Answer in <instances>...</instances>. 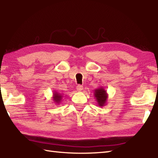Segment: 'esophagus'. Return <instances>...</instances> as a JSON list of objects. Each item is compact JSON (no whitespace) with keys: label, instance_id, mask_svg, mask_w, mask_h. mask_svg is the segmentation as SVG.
I'll return each instance as SVG.
<instances>
[{"label":"esophagus","instance_id":"34e87169","mask_svg":"<svg viewBox=\"0 0 158 158\" xmlns=\"http://www.w3.org/2000/svg\"><path fill=\"white\" fill-rule=\"evenodd\" d=\"M77 91H82L83 89V87L81 85H78L77 86Z\"/></svg>","mask_w":158,"mask_h":158}]
</instances>
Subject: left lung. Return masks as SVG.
Listing matches in <instances>:
<instances>
[{
    "label": "left lung",
    "instance_id": "obj_1",
    "mask_svg": "<svg viewBox=\"0 0 158 158\" xmlns=\"http://www.w3.org/2000/svg\"><path fill=\"white\" fill-rule=\"evenodd\" d=\"M94 97L96 98L98 105L100 107H103L106 105L108 98V95L103 87H100L94 90Z\"/></svg>",
    "mask_w": 158,
    "mask_h": 158
}]
</instances>
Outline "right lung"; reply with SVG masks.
Here are the masks:
<instances>
[{"label":"right lung","instance_id":"right-lung-1","mask_svg":"<svg viewBox=\"0 0 158 158\" xmlns=\"http://www.w3.org/2000/svg\"><path fill=\"white\" fill-rule=\"evenodd\" d=\"M63 98V96L62 94L57 92L56 91H54L53 93V96H52V100L54 102V104H59L60 103V102L62 101V99Z\"/></svg>","mask_w":158,"mask_h":158}]
</instances>
